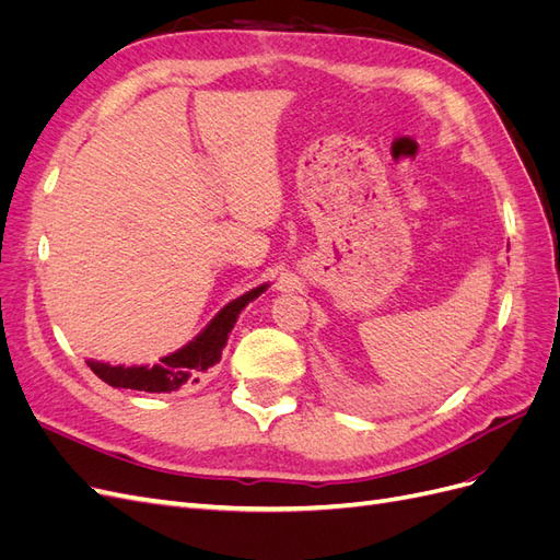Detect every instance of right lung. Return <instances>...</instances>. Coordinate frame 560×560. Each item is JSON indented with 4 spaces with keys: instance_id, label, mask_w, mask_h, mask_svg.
Here are the masks:
<instances>
[{
    "instance_id": "add662e5",
    "label": "right lung",
    "mask_w": 560,
    "mask_h": 560,
    "mask_svg": "<svg viewBox=\"0 0 560 560\" xmlns=\"http://www.w3.org/2000/svg\"><path fill=\"white\" fill-rule=\"evenodd\" d=\"M266 287L268 284L254 287L247 294L226 303L191 343L167 354V358H161V362L154 366H112L103 362H89V366L97 378H103L112 387L142 389V393H173V389H179L184 383H198V378L222 358V350L241 311L249 301L261 296Z\"/></svg>"
}]
</instances>
